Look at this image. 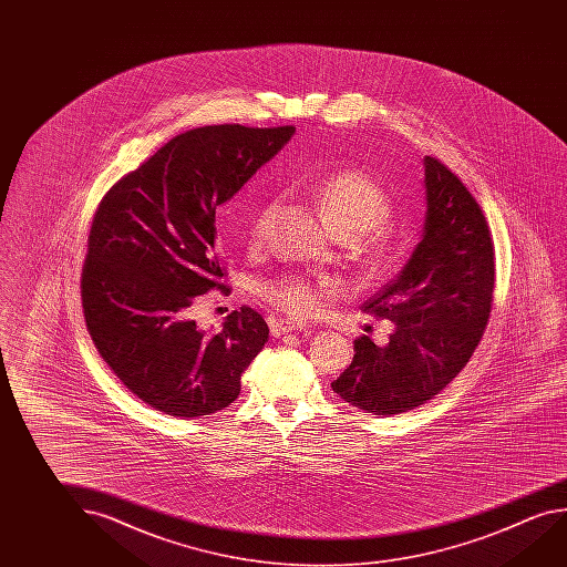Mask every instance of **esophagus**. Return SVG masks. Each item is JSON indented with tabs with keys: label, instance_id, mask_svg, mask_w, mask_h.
I'll return each instance as SVG.
<instances>
[{
	"label": "esophagus",
	"instance_id": "1",
	"mask_svg": "<svg viewBox=\"0 0 567 567\" xmlns=\"http://www.w3.org/2000/svg\"><path fill=\"white\" fill-rule=\"evenodd\" d=\"M270 324V334L272 336H282L288 334V332H297V330H305L307 324H302V322H297V320H282V318H272L269 322Z\"/></svg>",
	"mask_w": 567,
	"mask_h": 567
}]
</instances>
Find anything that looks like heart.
I'll use <instances>...</instances> for the list:
<instances>
[{"instance_id": "obj_1", "label": "heart", "mask_w": 567, "mask_h": 567, "mask_svg": "<svg viewBox=\"0 0 567 567\" xmlns=\"http://www.w3.org/2000/svg\"><path fill=\"white\" fill-rule=\"evenodd\" d=\"M312 195L324 224L336 237L358 241L365 233L373 231L362 251V267L370 277L385 275L395 265L400 245L393 229L385 225L393 214V204L388 192L372 176L360 169H340L322 179ZM277 214L279 199H267L255 212L249 225L252 247H259L269 239ZM262 292L282 312L295 318H308L320 312L328 298L340 292V282L334 279L285 277L265 285Z\"/></svg>"}]
</instances>
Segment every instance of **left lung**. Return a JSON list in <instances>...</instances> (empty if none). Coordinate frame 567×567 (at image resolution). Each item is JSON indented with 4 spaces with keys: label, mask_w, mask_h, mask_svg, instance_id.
Returning <instances> with one entry per match:
<instances>
[{
    "label": "left lung",
    "mask_w": 567,
    "mask_h": 567,
    "mask_svg": "<svg viewBox=\"0 0 567 567\" xmlns=\"http://www.w3.org/2000/svg\"><path fill=\"white\" fill-rule=\"evenodd\" d=\"M425 221L400 275L363 305L395 330L388 346L353 342L332 390L353 408L398 415L458 375L483 338L494 290V251L481 205L439 159L425 156Z\"/></svg>",
    "instance_id": "obj_1"
}]
</instances>
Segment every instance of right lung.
<instances>
[{"label":"right lung","mask_w":567,"mask_h":567,"mask_svg":"<svg viewBox=\"0 0 567 567\" xmlns=\"http://www.w3.org/2000/svg\"><path fill=\"white\" fill-rule=\"evenodd\" d=\"M295 126H204L177 134L104 195L83 267L84 320L122 383L150 408L202 417L231 405L241 375L269 340L241 307L221 332L189 316L221 288L215 212L279 154Z\"/></svg>","instance_id":"1"}]
</instances>
